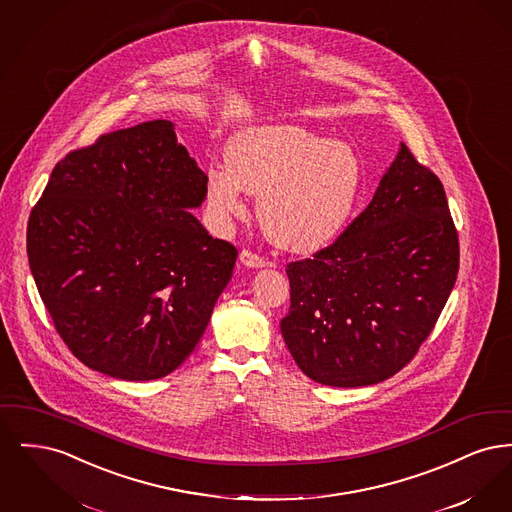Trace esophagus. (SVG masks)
<instances>
[{"instance_id": "1", "label": "esophagus", "mask_w": 512, "mask_h": 512, "mask_svg": "<svg viewBox=\"0 0 512 512\" xmlns=\"http://www.w3.org/2000/svg\"><path fill=\"white\" fill-rule=\"evenodd\" d=\"M240 263L249 268L265 267V259H263L261 255H257V253H253V251H249V249H244V251L240 253Z\"/></svg>"}]
</instances>
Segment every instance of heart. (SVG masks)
Instances as JSON below:
<instances>
[{"label":"heart","instance_id":"b5f03b06","mask_svg":"<svg viewBox=\"0 0 512 512\" xmlns=\"http://www.w3.org/2000/svg\"><path fill=\"white\" fill-rule=\"evenodd\" d=\"M226 171L209 172L207 201L220 219L244 211L257 195V220L268 240L290 251L330 244L349 219L363 180L357 153L297 124L247 128L234 136Z\"/></svg>","mask_w":512,"mask_h":512}]
</instances>
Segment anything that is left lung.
I'll use <instances>...</instances> for the list:
<instances>
[{"instance_id":"8db88e82","label":"left lung","mask_w":512,"mask_h":512,"mask_svg":"<svg viewBox=\"0 0 512 512\" xmlns=\"http://www.w3.org/2000/svg\"><path fill=\"white\" fill-rule=\"evenodd\" d=\"M459 272L443 184L401 149L365 211L313 259L293 261L280 330L311 380L359 388L388 380L434 330Z\"/></svg>"}]
</instances>
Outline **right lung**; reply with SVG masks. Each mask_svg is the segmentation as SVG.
<instances>
[{
    "label": "right lung",
    "instance_id": "1",
    "mask_svg": "<svg viewBox=\"0 0 512 512\" xmlns=\"http://www.w3.org/2000/svg\"><path fill=\"white\" fill-rule=\"evenodd\" d=\"M207 176L171 121L74 149L34 205L26 253L57 334L92 370L157 380L201 340L238 249L188 209Z\"/></svg>",
    "mask_w": 512,
    "mask_h": 512
}]
</instances>
